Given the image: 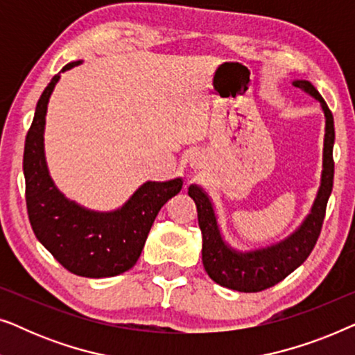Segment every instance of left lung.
<instances>
[{
  "label": "left lung",
  "instance_id": "8db88e82",
  "mask_svg": "<svg viewBox=\"0 0 355 355\" xmlns=\"http://www.w3.org/2000/svg\"><path fill=\"white\" fill-rule=\"evenodd\" d=\"M294 87L302 89L322 103L324 113V144H323V171L322 186L315 198L312 211L305 218L302 226L294 234L279 244L266 247V249L239 252L230 249L223 241L218 227L215 211L211 202L200 187H189V196L193 198L198 213V226L202 231V261L208 276L223 288L239 291V293H260L271 286L278 284L286 276L304 263L317 244L322 232L327 203L333 191L334 162V121L333 113L324 103L323 96L309 80H295Z\"/></svg>",
  "mask_w": 355,
  "mask_h": 355
}]
</instances>
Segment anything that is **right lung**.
<instances>
[{"mask_svg": "<svg viewBox=\"0 0 355 355\" xmlns=\"http://www.w3.org/2000/svg\"><path fill=\"white\" fill-rule=\"evenodd\" d=\"M80 61L69 62L62 71ZM60 74L38 100L24 147L28 221L37 239L67 271L85 278H106L132 268L158 211L182 189L181 179L145 182L121 210L96 213L69 202L53 184L43 153L48 100Z\"/></svg>", "mask_w": 355, "mask_h": 355, "instance_id": "right-lung-1", "label": "right lung"}]
</instances>
